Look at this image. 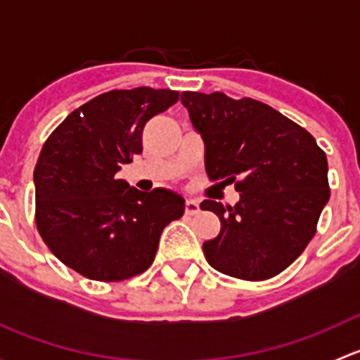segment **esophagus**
I'll use <instances>...</instances> for the list:
<instances>
[{"label": "esophagus", "instance_id": "esophagus-1", "mask_svg": "<svg viewBox=\"0 0 360 360\" xmlns=\"http://www.w3.org/2000/svg\"><path fill=\"white\" fill-rule=\"evenodd\" d=\"M198 209H200V205H198L197 200H191V198H188V200L184 202V212L186 214H197Z\"/></svg>", "mask_w": 360, "mask_h": 360}]
</instances>
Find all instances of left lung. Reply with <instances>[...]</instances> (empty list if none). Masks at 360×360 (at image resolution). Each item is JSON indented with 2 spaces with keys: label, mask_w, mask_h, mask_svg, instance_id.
<instances>
[{
  "label": "left lung",
  "mask_w": 360,
  "mask_h": 360,
  "mask_svg": "<svg viewBox=\"0 0 360 360\" xmlns=\"http://www.w3.org/2000/svg\"><path fill=\"white\" fill-rule=\"evenodd\" d=\"M181 103L203 139L209 177L235 183L240 193L233 207L200 203L221 221L217 237L203 242L205 259L244 281L281 274L311 240L329 200L326 153L303 127L259 101L183 92Z\"/></svg>",
  "instance_id": "obj_1"
}]
</instances>
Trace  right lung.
Wrapping results in <instances>:
<instances>
[{
	"mask_svg": "<svg viewBox=\"0 0 360 360\" xmlns=\"http://www.w3.org/2000/svg\"><path fill=\"white\" fill-rule=\"evenodd\" d=\"M179 92L111 90L79 106L43 144L34 169L36 226L53 256L90 281L143 274L163 228L184 212L176 191H139L116 174L143 151L141 136Z\"/></svg>",
	"mask_w": 360,
	"mask_h": 360,
	"instance_id": "add662e5",
	"label": "right lung"
}]
</instances>
